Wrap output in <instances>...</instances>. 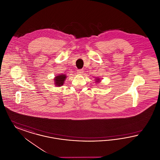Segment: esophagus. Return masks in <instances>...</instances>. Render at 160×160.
<instances>
[{"label":"esophagus","mask_w":160,"mask_h":160,"mask_svg":"<svg viewBox=\"0 0 160 160\" xmlns=\"http://www.w3.org/2000/svg\"><path fill=\"white\" fill-rule=\"evenodd\" d=\"M77 73L78 74H82L83 73V70H78L77 71Z\"/></svg>","instance_id":"1"}]
</instances>
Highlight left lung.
Here are the masks:
<instances>
[{"label": "left lung", "instance_id": "obj_1", "mask_svg": "<svg viewBox=\"0 0 160 160\" xmlns=\"http://www.w3.org/2000/svg\"><path fill=\"white\" fill-rule=\"evenodd\" d=\"M95 83H100L101 82V78H99V77H96L95 78Z\"/></svg>", "mask_w": 160, "mask_h": 160}]
</instances>
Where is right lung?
Here are the masks:
<instances>
[{
  "label": "right lung",
  "mask_w": 160,
  "mask_h": 160,
  "mask_svg": "<svg viewBox=\"0 0 160 160\" xmlns=\"http://www.w3.org/2000/svg\"><path fill=\"white\" fill-rule=\"evenodd\" d=\"M67 76L65 74H59L54 77V84L57 87H61L64 84V82L66 80Z\"/></svg>",
  "instance_id": "add662e5"
}]
</instances>
